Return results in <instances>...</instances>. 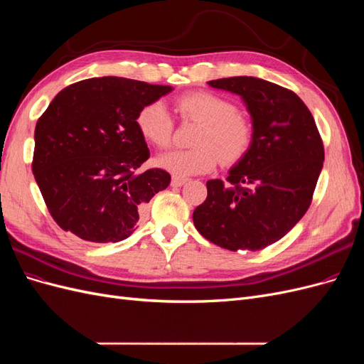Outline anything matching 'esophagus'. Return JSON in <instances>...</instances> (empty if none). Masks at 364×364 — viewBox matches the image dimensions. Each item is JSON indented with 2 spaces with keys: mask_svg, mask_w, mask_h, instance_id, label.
I'll use <instances>...</instances> for the list:
<instances>
[{
  "mask_svg": "<svg viewBox=\"0 0 364 364\" xmlns=\"http://www.w3.org/2000/svg\"><path fill=\"white\" fill-rule=\"evenodd\" d=\"M186 182V179H182V178H178V176H174V178L171 179V186H182V185H185Z\"/></svg>",
  "mask_w": 364,
  "mask_h": 364,
  "instance_id": "1",
  "label": "esophagus"
}]
</instances>
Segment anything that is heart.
<instances>
[{
  "instance_id": "heart-1",
  "label": "heart",
  "mask_w": 364,
  "mask_h": 364,
  "mask_svg": "<svg viewBox=\"0 0 364 364\" xmlns=\"http://www.w3.org/2000/svg\"><path fill=\"white\" fill-rule=\"evenodd\" d=\"M181 117L202 123L194 138V149L173 150L159 155L156 164L174 176H196L214 170L222 161L235 164L250 149L253 130L249 121L237 114V107L226 98L213 92L185 94L178 100ZM136 126L151 144L168 147L174 123L162 102H153L141 109Z\"/></svg>"
}]
</instances>
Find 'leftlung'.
I'll use <instances>...</instances> for the list:
<instances>
[{
    "label": "left lung",
    "mask_w": 364,
    "mask_h": 364,
    "mask_svg": "<svg viewBox=\"0 0 364 364\" xmlns=\"http://www.w3.org/2000/svg\"><path fill=\"white\" fill-rule=\"evenodd\" d=\"M208 85L241 98L253 139L230 167L229 185L206 182L208 197L193 222L220 247L255 252L277 243L306 213L323 167V144L311 112L285 87L247 75Z\"/></svg>",
    "instance_id": "obj_1"
}]
</instances>
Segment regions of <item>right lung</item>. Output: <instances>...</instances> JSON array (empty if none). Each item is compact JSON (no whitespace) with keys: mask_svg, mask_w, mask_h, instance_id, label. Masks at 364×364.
I'll list each match as a JSON object with an SVG mask.
<instances>
[{"mask_svg":"<svg viewBox=\"0 0 364 364\" xmlns=\"http://www.w3.org/2000/svg\"><path fill=\"white\" fill-rule=\"evenodd\" d=\"M173 86L94 77L62 90L38 119L33 174L51 217L92 243H118L136 229L146 203L167 188L136 126L142 107Z\"/></svg>","mask_w":364,"mask_h":364,"instance_id":"right-lung-1","label":"right lung"}]
</instances>
